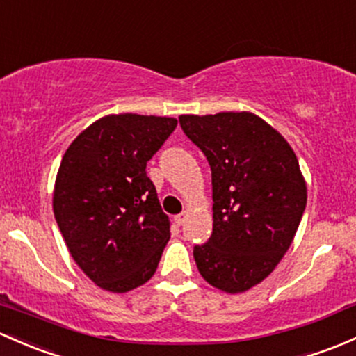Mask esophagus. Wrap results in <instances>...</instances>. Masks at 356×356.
<instances>
[{"label": "esophagus", "mask_w": 356, "mask_h": 356, "mask_svg": "<svg viewBox=\"0 0 356 356\" xmlns=\"http://www.w3.org/2000/svg\"><path fill=\"white\" fill-rule=\"evenodd\" d=\"M186 218H188V213H186V211H182V213H179V215H175V216H174V222L177 223L179 227H181L182 223L186 222Z\"/></svg>", "instance_id": "1"}]
</instances>
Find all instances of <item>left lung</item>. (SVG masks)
Listing matches in <instances>:
<instances>
[{"label": "left lung", "mask_w": 356, "mask_h": 356, "mask_svg": "<svg viewBox=\"0 0 356 356\" xmlns=\"http://www.w3.org/2000/svg\"><path fill=\"white\" fill-rule=\"evenodd\" d=\"M211 168L213 232L194 245L201 276L238 293L276 268L305 211L307 188L285 138L250 112L181 115Z\"/></svg>", "instance_id": "1"}]
</instances>
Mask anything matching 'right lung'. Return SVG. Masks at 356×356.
<instances>
[{
	"label": "right lung",
	"mask_w": 356,
	"mask_h": 356,
	"mask_svg": "<svg viewBox=\"0 0 356 356\" xmlns=\"http://www.w3.org/2000/svg\"><path fill=\"white\" fill-rule=\"evenodd\" d=\"M177 121L106 115L66 149L54 186V216L74 263L104 290L124 293L156 271L168 216L147 175L148 160Z\"/></svg>",
	"instance_id": "right-lung-1"
}]
</instances>
